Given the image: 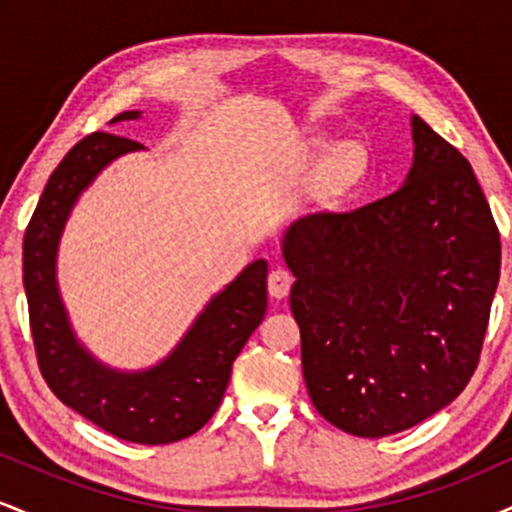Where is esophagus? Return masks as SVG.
Returning a JSON list of instances; mask_svg holds the SVG:
<instances>
[{
  "label": "esophagus",
  "instance_id": "obj_1",
  "mask_svg": "<svg viewBox=\"0 0 512 512\" xmlns=\"http://www.w3.org/2000/svg\"><path fill=\"white\" fill-rule=\"evenodd\" d=\"M291 284H293L291 272H286V269H274V272L269 274V279H267L269 296L276 298V301H281V298L289 296Z\"/></svg>",
  "mask_w": 512,
  "mask_h": 512
}]
</instances>
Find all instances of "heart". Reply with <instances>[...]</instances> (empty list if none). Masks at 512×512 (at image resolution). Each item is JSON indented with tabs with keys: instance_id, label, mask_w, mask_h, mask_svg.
I'll use <instances>...</instances> for the list:
<instances>
[{
	"instance_id": "heart-1",
	"label": "heart",
	"mask_w": 512,
	"mask_h": 512,
	"mask_svg": "<svg viewBox=\"0 0 512 512\" xmlns=\"http://www.w3.org/2000/svg\"><path fill=\"white\" fill-rule=\"evenodd\" d=\"M322 149L330 151L332 146L325 144ZM368 168H370L368 151L363 149L361 144H356V142L342 144L337 151H334L330 163H327V170H325L327 185L334 187V190H339V192L351 190V187H356L358 182L366 178Z\"/></svg>"
}]
</instances>
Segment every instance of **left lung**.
<instances>
[{"instance_id":"obj_1","label":"left lung","mask_w":512,"mask_h":512,"mask_svg":"<svg viewBox=\"0 0 512 512\" xmlns=\"http://www.w3.org/2000/svg\"><path fill=\"white\" fill-rule=\"evenodd\" d=\"M390 197L286 231L303 378L351 436L421 424L467 387L501 276V236L472 166L421 117Z\"/></svg>"}]
</instances>
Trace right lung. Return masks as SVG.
Masks as SVG:
<instances>
[{"instance_id": "obj_1", "label": "right lung", "mask_w": 512, "mask_h": 512, "mask_svg": "<svg viewBox=\"0 0 512 512\" xmlns=\"http://www.w3.org/2000/svg\"><path fill=\"white\" fill-rule=\"evenodd\" d=\"M139 117V110H127L110 125ZM142 149L132 139L93 132L62 158L23 238V289L40 373L57 399L117 438L166 445L197 433L219 409L233 361L267 313V260L250 262L211 296L156 366L117 370L98 361L69 322L57 286V252L84 190L115 158Z\"/></svg>"}]
</instances>
